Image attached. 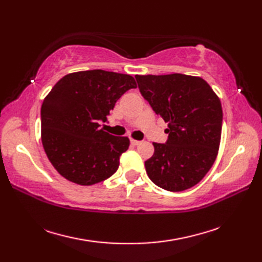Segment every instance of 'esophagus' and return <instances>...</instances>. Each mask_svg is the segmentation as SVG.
Masks as SVG:
<instances>
[{
  "instance_id": "1",
  "label": "esophagus",
  "mask_w": 262,
  "mask_h": 262,
  "mask_svg": "<svg viewBox=\"0 0 262 262\" xmlns=\"http://www.w3.org/2000/svg\"><path fill=\"white\" fill-rule=\"evenodd\" d=\"M130 143L133 144V145H138V144H141V141H137V140H133V138H130Z\"/></svg>"
}]
</instances>
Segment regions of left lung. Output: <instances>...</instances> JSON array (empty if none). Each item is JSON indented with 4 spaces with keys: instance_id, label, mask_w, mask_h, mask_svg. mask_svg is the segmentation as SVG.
<instances>
[{
    "instance_id": "left-lung-1",
    "label": "left lung",
    "mask_w": 262,
    "mask_h": 262,
    "mask_svg": "<svg viewBox=\"0 0 262 262\" xmlns=\"http://www.w3.org/2000/svg\"><path fill=\"white\" fill-rule=\"evenodd\" d=\"M154 113L168 122L165 144L153 143L147 176L168 191H183L203 179L219 153L223 110L204 79L185 74L136 75Z\"/></svg>"
}]
</instances>
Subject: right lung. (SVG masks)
Here are the masks:
<instances>
[{
    "label": "right lung",
    "mask_w": 262,
    "mask_h": 262,
    "mask_svg": "<svg viewBox=\"0 0 262 262\" xmlns=\"http://www.w3.org/2000/svg\"><path fill=\"white\" fill-rule=\"evenodd\" d=\"M136 86L133 76L103 70L75 72L54 85L41 105V142L60 176L91 186L115 173L129 140L110 135L100 121Z\"/></svg>",
    "instance_id": "add662e5"
}]
</instances>
